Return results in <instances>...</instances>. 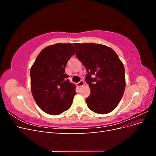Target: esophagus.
<instances>
[{"instance_id": "34e87169", "label": "esophagus", "mask_w": 156, "mask_h": 156, "mask_svg": "<svg viewBox=\"0 0 156 156\" xmlns=\"http://www.w3.org/2000/svg\"><path fill=\"white\" fill-rule=\"evenodd\" d=\"M84 84V83L83 81H81L80 82H79L78 83H77V85L78 87H81L83 86Z\"/></svg>"}]
</instances>
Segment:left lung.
I'll list each match as a JSON object with an SVG mask.
<instances>
[{"label": "left lung", "instance_id": "8db88e82", "mask_svg": "<svg viewBox=\"0 0 156 156\" xmlns=\"http://www.w3.org/2000/svg\"><path fill=\"white\" fill-rule=\"evenodd\" d=\"M76 56L86 68L85 77L90 88L86 99L88 108L98 114H107L119 105L126 87L123 63L108 47L97 44H74Z\"/></svg>", "mask_w": 156, "mask_h": 156}]
</instances>
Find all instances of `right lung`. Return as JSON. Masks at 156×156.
Returning <instances> with one entry per match:
<instances>
[{"label": "right lung", "mask_w": 156, "mask_h": 156, "mask_svg": "<svg viewBox=\"0 0 156 156\" xmlns=\"http://www.w3.org/2000/svg\"><path fill=\"white\" fill-rule=\"evenodd\" d=\"M75 48L72 44L46 47L37 55L30 69V87L37 105L47 114L57 115L72 104L75 84L65 73V67Z\"/></svg>", "instance_id": "add662e5"}]
</instances>
